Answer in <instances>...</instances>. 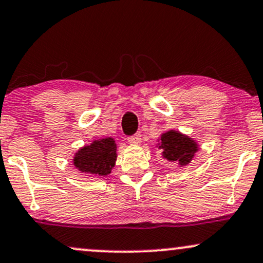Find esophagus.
I'll return each instance as SVG.
<instances>
[{
  "mask_svg": "<svg viewBox=\"0 0 263 263\" xmlns=\"http://www.w3.org/2000/svg\"><path fill=\"white\" fill-rule=\"evenodd\" d=\"M128 143L135 144V146L140 144L141 143V134H137L135 136H131V137H128Z\"/></svg>",
  "mask_w": 263,
  "mask_h": 263,
  "instance_id": "esophagus-1",
  "label": "esophagus"
}]
</instances>
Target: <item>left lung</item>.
Returning a JSON list of instances; mask_svg holds the SVG:
<instances>
[{"label": "left lung", "instance_id": "1", "mask_svg": "<svg viewBox=\"0 0 263 263\" xmlns=\"http://www.w3.org/2000/svg\"><path fill=\"white\" fill-rule=\"evenodd\" d=\"M156 147L161 151L163 159L176 163L179 168L188 167L200 148L197 140L177 129L162 132L157 138Z\"/></svg>", "mask_w": 263, "mask_h": 263}]
</instances>
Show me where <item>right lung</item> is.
<instances>
[{
  "mask_svg": "<svg viewBox=\"0 0 263 263\" xmlns=\"http://www.w3.org/2000/svg\"><path fill=\"white\" fill-rule=\"evenodd\" d=\"M117 159V144L112 137H101L80 147L73 157V165L83 174L106 177Z\"/></svg>",
  "mask_w": 263,
  "mask_h": 263,
  "instance_id": "obj_1",
  "label": "right lung"
}]
</instances>
